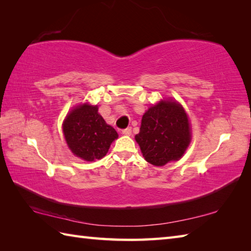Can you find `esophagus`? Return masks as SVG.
Segmentation results:
<instances>
[{"label":"esophagus","instance_id":"34e87169","mask_svg":"<svg viewBox=\"0 0 251 251\" xmlns=\"http://www.w3.org/2000/svg\"><path fill=\"white\" fill-rule=\"evenodd\" d=\"M122 134L125 135V136H130L131 135V128H130V127H127V128L122 130Z\"/></svg>","mask_w":251,"mask_h":251}]
</instances>
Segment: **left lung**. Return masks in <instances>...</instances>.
<instances>
[{
	"mask_svg": "<svg viewBox=\"0 0 251 251\" xmlns=\"http://www.w3.org/2000/svg\"><path fill=\"white\" fill-rule=\"evenodd\" d=\"M135 138L147 162L164 166L179 159L189 146L188 116L175 101H161L142 116L140 131Z\"/></svg>",
	"mask_w": 251,
	"mask_h": 251,
	"instance_id": "left-lung-1",
	"label": "left lung"
}]
</instances>
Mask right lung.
<instances>
[{
    "label": "right lung",
    "instance_id": "right-lung-1",
    "mask_svg": "<svg viewBox=\"0 0 251 251\" xmlns=\"http://www.w3.org/2000/svg\"><path fill=\"white\" fill-rule=\"evenodd\" d=\"M63 132L70 150L88 162L102 158L117 138L115 129L98 113L97 105L88 104L79 105L69 113Z\"/></svg>",
    "mask_w": 251,
    "mask_h": 251
}]
</instances>
